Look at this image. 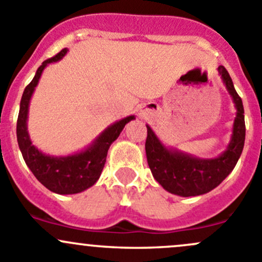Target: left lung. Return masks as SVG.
Masks as SVG:
<instances>
[{
  "instance_id": "8db88e82",
  "label": "left lung",
  "mask_w": 262,
  "mask_h": 262,
  "mask_svg": "<svg viewBox=\"0 0 262 262\" xmlns=\"http://www.w3.org/2000/svg\"><path fill=\"white\" fill-rule=\"evenodd\" d=\"M218 72L222 75L223 82L226 83V87L231 93L237 108L232 140L228 149L220 158L199 160L183 154L172 152L163 146L152 130L146 126L147 137L145 150L150 170L161 187L172 194L194 196L214 189L233 170L244 150L246 126L242 99L234 90L227 69L221 66Z\"/></svg>"
}]
</instances>
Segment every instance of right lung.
<instances>
[{"label": "right lung", "instance_id": "add662e5", "mask_svg": "<svg viewBox=\"0 0 262 262\" xmlns=\"http://www.w3.org/2000/svg\"><path fill=\"white\" fill-rule=\"evenodd\" d=\"M66 53L67 48L59 51L53 58L42 61V64L36 71L34 79L26 85L23 98H21L16 135H17L18 147L23 154L24 160H25L26 165L30 168L35 178L44 187H47L54 193L75 194L92 187L98 180L99 175L104 168V164H106L107 151L112 142L117 139L126 123L134 120V116H128V117L116 122L98 137L96 144L79 154L67 156V158H53V156H48L40 152L31 144L29 134L26 131L29 103H30L32 92L36 87L40 75L47 64L59 60Z\"/></svg>", "mask_w": 262, "mask_h": 262}]
</instances>
